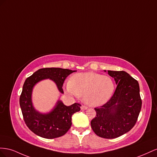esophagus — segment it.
Instances as JSON below:
<instances>
[{"label": "esophagus", "instance_id": "obj_1", "mask_svg": "<svg viewBox=\"0 0 157 157\" xmlns=\"http://www.w3.org/2000/svg\"><path fill=\"white\" fill-rule=\"evenodd\" d=\"M87 109V107L86 106H84V105H82L81 106V109L82 110H86Z\"/></svg>", "mask_w": 157, "mask_h": 157}]
</instances>
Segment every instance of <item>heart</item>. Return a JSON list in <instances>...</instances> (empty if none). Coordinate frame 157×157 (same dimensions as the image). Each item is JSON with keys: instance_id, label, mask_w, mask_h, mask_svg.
Instances as JSON below:
<instances>
[{"instance_id": "obj_1", "label": "heart", "mask_w": 157, "mask_h": 157, "mask_svg": "<svg viewBox=\"0 0 157 157\" xmlns=\"http://www.w3.org/2000/svg\"><path fill=\"white\" fill-rule=\"evenodd\" d=\"M66 91L75 97H83L86 103L91 106L105 104L114 91V83L109 76L94 72L74 75L66 85Z\"/></svg>"}]
</instances>
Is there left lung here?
Here are the masks:
<instances>
[{
  "instance_id": "8db88e82",
  "label": "left lung",
  "mask_w": 157,
  "mask_h": 157,
  "mask_svg": "<svg viewBox=\"0 0 157 157\" xmlns=\"http://www.w3.org/2000/svg\"><path fill=\"white\" fill-rule=\"evenodd\" d=\"M108 74L114 79L117 87L106 103L95 108L97 114L91 120V126L98 136L114 139L128 132L135 126L142 101L136 79L124 71L108 70Z\"/></svg>"
}]
</instances>
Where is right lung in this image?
<instances>
[{"label": "right lung", "mask_w": 157, "mask_h": 157, "mask_svg": "<svg viewBox=\"0 0 157 157\" xmlns=\"http://www.w3.org/2000/svg\"><path fill=\"white\" fill-rule=\"evenodd\" d=\"M74 70L60 68L39 69L25 79L20 97V105L27 126L36 135L46 139L59 137L69 130L71 126V116L80 110L81 105L74 103L66 106L58 101L50 113H40L33 106L31 95L35 84L43 79H51L61 93L65 79Z\"/></svg>", "instance_id": "obj_1"}]
</instances>
